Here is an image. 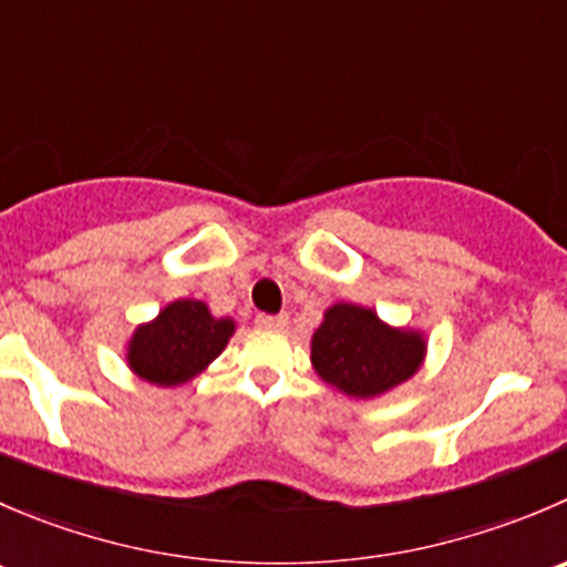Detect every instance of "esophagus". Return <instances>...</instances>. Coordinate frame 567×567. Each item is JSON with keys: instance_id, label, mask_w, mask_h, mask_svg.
I'll return each instance as SVG.
<instances>
[{"instance_id": "1", "label": "esophagus", "mask_w": 567, "mask_h": 567, "mask_svg": "<svg viewBox=\"0 0 567 567\" xmlns=\"http://www.w3.org/2000/svg\"><path fill=\"white\" fill-rule=\"evenodd\" d=\"M255 323L260 329H285L288 327V316H266V312H260L255 318Z\"/></svg>"}]
</instances>
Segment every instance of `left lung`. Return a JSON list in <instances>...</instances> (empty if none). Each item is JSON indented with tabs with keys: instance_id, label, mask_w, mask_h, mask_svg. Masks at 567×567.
<instances>
[{
	"instance_id": "left-lung-1",
	"label": "left lung",
	"mask_w": 567,
	"mask_h": 567,
	"mask_svg": "<svg viewBox=\"0 0 567 567\" xmlns=\"http://www.w3.org/2000/svg\"><path fill=\"white\" fill-rule=\"evenodd\" d=\"M312 368L323 382L354 399H373L406 382L421 368L426 340L395 329L360 305H332L310 343Z\"/></svg>"
}]
</instances>
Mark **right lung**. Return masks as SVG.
I'll return each mask as SVG.
<instances>
[{"label":"right lung","instance_id":"add662e5","mask_svg":"<svg viewBox=\"0 0 567 567\" xmlns=\"http://www.w3.org/2000/svg\"><path fill=\"white\" fill-rule=\"evenodd\" d=\"M233 332V318H213L205 301L177 299L132 332L126 362L146 382L174 388L205 371Z\"/></svg>","mask_w":567,"mask_h":567}]
</instances>
